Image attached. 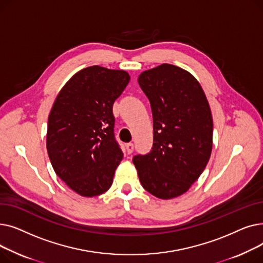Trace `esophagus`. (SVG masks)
<instances>
[{
    "instance_id": "34e87169",
    "label": "esophagus",
    "mask_w": 263,
    "mask_h": 263,
    "mask_svg": "<svg viewBox=\"0 0 263 263\" xmlns=\"http://www.w3.org/2000/svg\"><path fill=\"white\" fill-rule=\"evenodd\" d=\"M133 150H134V145H133L132 143H128V144L126 145V153H127L128 155H131V154L133 153Z\"/></svg>"
}]
</instances>
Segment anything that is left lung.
<instances>
[{
  "instance_id": "1",
  "label": "left lung",
  "mask_w": 263,
  "mask_h": 263,
  "mask_svg": "<svg viewBox=\"0 0 263 263\" xmlns=\"http://www.w3.org/2000/svg\"><path fill=\"white\" fill-rule=\"evenodd\" d=\"M139 84L150 101L154 145L133 157L143 187L161 199L185 193L211 156L213 120L209 102L190 72L162 64L142 72Z\"/></svg>"
}]
</instances>
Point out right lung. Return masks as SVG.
<instances>
[{
	"instance_id": "right-lung-1",
	"label": "right lung",
	"mask_w": 263,
	"mask_h": 263,
	"mask_svg": "<svg viewBox=\"0 0 263 263\" xmlns=\"http://www.w3.org/2000/svg\"><path fill=\"white\" fill-rule=\"evenodd\" d=\"M129 81L123 70L84 68L66 83L51 108L47 131L51 164L81 196H98L113 183L123 158L114 134L113 104Z\"/></svg>"
}]
</instances>
